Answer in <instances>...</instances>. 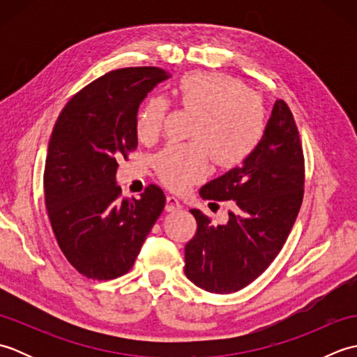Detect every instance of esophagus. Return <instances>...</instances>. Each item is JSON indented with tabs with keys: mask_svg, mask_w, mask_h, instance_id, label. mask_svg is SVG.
Here are the masks:
<instances>
[{
	"mask_svg": "<svg viewBox=\"0 0 357 357\" xmlns=\"http://www.w3.org/2000/svg\"><path fill=\"white\" fill-rule=\"evenodd\" d=\"M167 204H165V210L167 211H176V210H181V202L178 198H174V196H167Z\"/></svg>",
	"mask_w": 357,
	"mask_h": 357,
	"instance_id": "obj_1",
	"label": "esophagus"
}]
</instances>
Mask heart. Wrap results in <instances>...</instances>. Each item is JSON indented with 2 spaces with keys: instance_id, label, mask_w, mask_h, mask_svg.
I'll return each instance as SVG.
<instances>
[{
  "instance_id": "1",
  "label": "heart",
  "mask_w": 357,
  "mask_h": 357,
  "mask_svg": "<svg viewBox=\"0 0 357 357\" xmlns=\"http://www.w3.org/2000/svg\"><path fill=\"white\" fill-rule=\"evenodd\" d=\"M174 96L181 107L195 112L192 142L169 144L155 158L158 176L172 190L183 192L201 183L211 170V158L224 169L241 165L252 156L267 128V109L259 95L236 78L216 72H195L179 79ZM169 101L147 98L135 116L141 141L161 133Z\"/></svg>"
}]
</instances>
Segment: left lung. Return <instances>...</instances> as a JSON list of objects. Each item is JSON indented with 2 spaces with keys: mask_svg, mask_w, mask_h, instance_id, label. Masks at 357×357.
Returning a JSON list of instances; mask_svg holds the SVG:
<instances>
[{
  "mask_svg": "<svg viewBox=\"0 0 357 357\" xmlns=\"http://www.w3.org/2000/svg\"><path fill=\"white\" fill-rule=\"evenodd\" d=\"M305 167L298 126L287 102L278 100L265 135L242 165L204 185L210 201H234L229 222L213 225L190 210L198 230L185 245V276L218 294L247 287L279 255L304 198Z\"/></svg>",
  "mask_w": 357,
  "mask_h": 357,
  "instance_id": "obj_1",
  "label": "left lung"
}]
</instances>
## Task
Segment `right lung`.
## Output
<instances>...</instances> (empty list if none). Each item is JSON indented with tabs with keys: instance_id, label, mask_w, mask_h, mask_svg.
Segmentation results:
<instances>
[{
	"instance_id": "add662e5",
	"label": "right lung",
	"mask_w": 357,
	"mask_h": 357,
	"mask_svg": "<svg viewBox=\"0 0 357 357\" xmlns=\"http://www.w3.org/2000/svg\"><path fill=\"white\" fill-rule=\"evenodd\" d=\"M170 75L159 67H126L81 89L66 104L49 141L44 199L53 234L82 276L109 280L133 267L162 213L155 184L139 199L121 198L116 169L138 147L135 116L144 98Z\"/></svg>"
}]
</instances>
